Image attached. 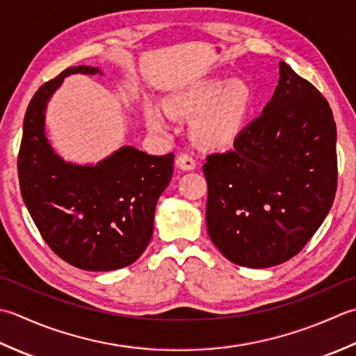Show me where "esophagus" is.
Wrapping results in <instances>:
<instances>
[{"label": "esophagus", "instance_id": "1", "mask_svg": "<svg viewBox=\"0 0 356 356\" xmlns=\"http://www.w3.org/2000/svg\"><path fill=\"white\" fill-rule=\"evenodd\" d=\"M177 168L181 169V170H193L195 168H197V163H195V159L192 155L188 154H179L177 156Z\"/></svg>", "mask_w": 356, "mask_h": 356}]
</instances>
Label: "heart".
Returning <instances> with one entry per match:
<instances>
[{
    "label": "heart",
    "mask_w": 356,
    "mask_h": 356,
    "mask_svg": "<svg viewBox=\"0 0 356 356\" xmlns=\"http://www.w3.org/2000/svg\"><path fill=\"white\" fill-rule=\"evenodd\" d=\"M252 103L249 86L230 79H204L184 87L173 95L168 111L173 117H200L193 134L201 146L226 147L241 134ZM150 129L169 132L170 118L161 108L147 112Z\"/></svg>",
    "instance_id": "1"
}]
</instances>
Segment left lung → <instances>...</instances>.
Here are the masks:
<instances>
[{"instance_id": "obj_1", "label": "left lung", "mask_w": 356, "mask_h": 356, "mask_svg": "<svg viewBox=\"0 0 356 356\" xmlns=\"http://www.w3.org/2000/svg\"><path fill=\"white\" fill-rule=\"evenodd\" d=\"M212 243L230 263L266 269L295 257L337 192V126L325 98L280 63L278 86L234 149L202 165Z\"/></svg>"}]
</instances>
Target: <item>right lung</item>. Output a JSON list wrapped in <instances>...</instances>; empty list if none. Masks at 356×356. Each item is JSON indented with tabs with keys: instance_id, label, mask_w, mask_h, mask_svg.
<instances>
[{
	"instance_id": "add662e5",
	"label": "right lung",
	"mask_w": 356,
	"mask_h": 356,
	"mask_svg": "<svg viewBox=\"0 0 356 356\" xmlns=\"http://www.w3.org/2000/svg\"><path fill=\"white\" fill-rule=\"evenodd\" d=\"M75 74L103 72L69 67L42 84L27 107L19 188L35 226L58 257L78 269L111 272L135 263L149 245L175 156L122 146L97 164L64 161L46 136V108L64 78Z\"/></svg>"
}]
</instances>
